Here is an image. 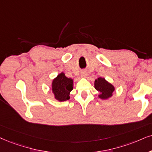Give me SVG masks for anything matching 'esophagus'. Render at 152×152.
Returning <instances> with one entry per match:
<instances>
[{"mask_svg": "<svg viewBox=\"0 0 152 152\" xmlns=\"http://www.w3.org/2000/svg\"><path fill=\"white\" fill-rule=\"evenodd\" d=\"M80 76L83 78H86L87 76V73H86V71H82L81 74H80Z\"/></svg>", "mask_w": 152, "mask_h": 152, "instance_id": "1", "label": "esophagus"}]
</instances>
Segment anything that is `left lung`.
<instances>
[{
    "label": "left lung",
    "mask_w": 152,
    "mask_h": 152,
    "mask_svg": "<svg viewBox=\"0 0 152 152\" xmlns=\"http://www.w3.org/2000/svg\"><path fill=\"white\" fill-rule=\"evenodd\" d=\"M95 89L100 93L99 97L105 99L111 97L112 93L114 91V87L107 81L104 78H98L95 81Z\"/></svg>",
    "instance_id": "obj_1"
}]
</instances>
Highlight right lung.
<instances>
[{
	"mask_svg": "<svg viewBox=\"0 0 152 152\" xmlns=\"http://www.w3.org/2000/svg\"><path fill=\"white\" fill-rule=\"evenodd\" d=\"M73 80L65 76L64 73H61L53 80L52 90L55 99L63 102L69 99V93L73 90Z\"/></svg>",
	"mask_w": 152,
	"mask_h": 152,
	"instance_id": "right-lung-1",
	"label": "right lung"
}]
</instances>
